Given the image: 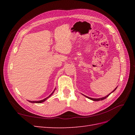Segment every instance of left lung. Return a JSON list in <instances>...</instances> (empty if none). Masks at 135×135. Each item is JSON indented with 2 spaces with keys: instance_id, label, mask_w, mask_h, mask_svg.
Here are the masks:
<instances>
[{
  "instance_id": "left-lung-1",
  "label": "left lung",
  "mask_w": 135,
  "mask_h": 135,
  "mask_svg": "<svg viewBox=\"0 0 135 135\" xmlns=\"http://www.w3.org/2000/svg\"><path fill=\"white\" fill-rule=\"evenodd\" d=\"M117 89V88L115 89H114V91H113V92H112H112H113L115 90V89ZM112 93H110V94H109V95H108L107 96H105V97H102V98H100V99H93V98H91V97H88V96H85L86 97H87L88 99H90V100H93V101H101V100H104V99H105L107 97H108L110 94H111Z\"/></svg>"
}]
</instances>
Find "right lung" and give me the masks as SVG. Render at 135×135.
Returning <instances> with one entry per match:
<instances>
[{
  "label": "right lung",
  "mask_w": 135,
  "mask_h": 135,
  "mask_svg": "<svg viewBox=\"0 0 135 135\" xmlns=\"http://www.w3.org/2000/svg\"><path fill=\"white\" fill-rule=\"evenodd\" d=\"M56 89V88H55ZM55 89H54V91H53V92L51 94V95H50V96H49L48 97H47V98H46V99H43V100H40V101H29V102H30V103H43V102H44V101H46L47 99H48V97H50L52 95V94H53V93H54V91H55Z\"/></svg>",
  "instance_id": "1"
}]
</instances>
